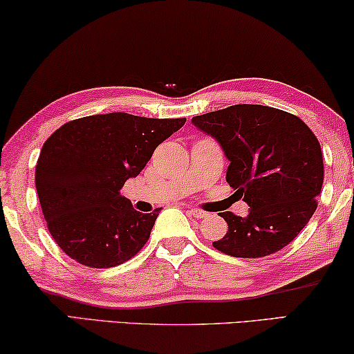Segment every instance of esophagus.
Wrapping results in <instances>:
<instances>
[{
    "label": "esophagus",
    "instance_id": "obj_1",
    "mask_svg": "<svg viewBox=\"0 0 354 354\" xmlns=\"http://www.w3.org/2000/svg\"><path fill=\"white\" fill-rule=\"evenodd\" d=\"M189 213H191L194 218H197V219H202V218H205V216H207V211L198 209V208H191V209H189Z\"/></svg>",
    "mask_w": 354,
    "mask_h": 354
}]
</instances>
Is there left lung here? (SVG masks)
<instances>
[{
	"label": "left lung",
	"instance_id": "1",
	"mask_svg": "<svg viewBox=\"0 0 354 354\" xmlns=\"http://www.w3.org/2000/svg\"><path fill=\"white\" fill-rule=\"evenodd\" d=\"M192 124L218 141L230 162L225 181L245 194V218L221 213L229 230L213 241L234 257H263L284 248L308 224L324 179L323 154L297 115L262 104H234L195 115Z\"/></svg>",
	"mask_w": 354,
	"mask_h": 354
}]
</instances>
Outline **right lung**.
Returning a JSON list of instances; mask_svg holds the SVG:
<instances>
[{"label": "right lung", "instance_id": "obj_1", "mask_svg": "<svg viewBox=\"0 0 354 354\" xmlns=\"http://www.w3.org/2000/svg\"><path fill=\"white\" fill-rule=\"evenodd\" d=\"M184 124V118L109 113L71 120L47 138L35 184L47 229L65 254L82 266L108 268L146 245L160 208L140 213L120 189Z\"/></svg>", "mask_w": 354, "mask_h": 354}]
</instances>
